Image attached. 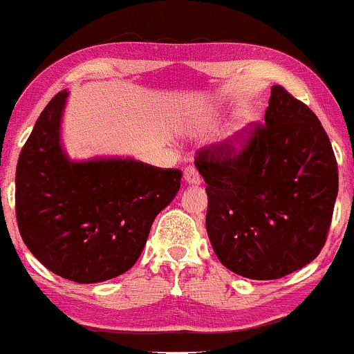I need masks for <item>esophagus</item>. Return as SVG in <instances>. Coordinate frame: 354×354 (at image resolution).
<instances>
[{"instance_id": "esophagus-1", "label": "esophagus", "mask_w": 354, "mask_h": 354, "mask_svg": "<svg viewBox=\"0 0 354 354\" xmlns=\"http://www.w3.org/2000/svg\"><path fill=\"white\" fill-rule=\"evenodd\" d=\"M183 178H185V181H187L188 185H200V183H202V178H200L198 171H196V167H193V166L185 167Z\"/></svg>"}]
</instances>
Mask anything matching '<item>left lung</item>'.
<instances>
[{
  "label": "left lung",
  "instance_id": "1",
  "mask_svg": "<svg viewBox=\"0 0 354 354\" xmlns=\"http://www.w3.org/2000/svg\"><path fill=\"white\" fill-rule=\"evenodd\" d=\"M202 147L207 232L225 268L251 280L300 270L324 248L337 196V162L315 113L274 84L265 124Z\"/></svg>",
  "mask_w": 354,
  "mask_h": 354
}]
</instances>
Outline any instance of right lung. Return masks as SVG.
<instances>
[{"label":"right lung","instance_id":"add662e5","mask_svg":"<svg viewBox=\"0 0 354 354\" xmlns=\"http://www.w3.org/2000/svg\"><path fill=\"white\" fill-rule=\"evenodd\" d=\"M68 95L50 100L21 149L15 212L21 239L47 270L100 283L136 265L181 171L120 158L71 161L61 144Z\"/></svg>","mask_w":354,"mask_h":354}]
</instances>
